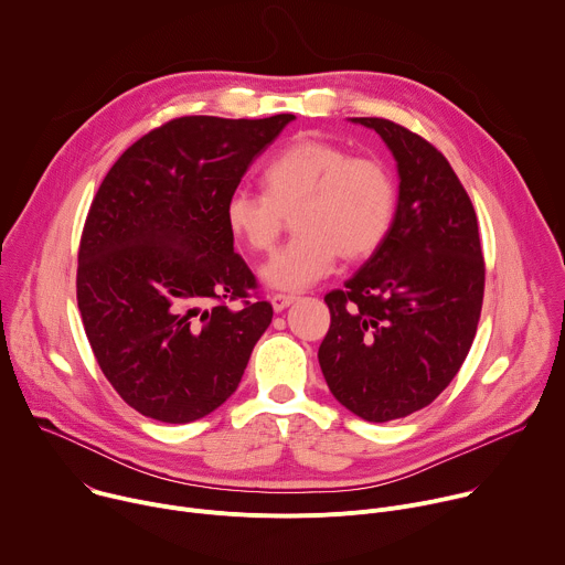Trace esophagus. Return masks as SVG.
Masks as SVG:
<instances>
[{
	"label": "esophagus",
	"instance_id": "esophagus-1",
	"mask_svg": "<svg viewBox=\"0 0 565 565\" xmlns=\"http://www.w3.org/2000/svg\"><path fill=\"white\" fill-rule=\"evenodd\" d=\"M297 301V297L295 295H281V292H277V295H273L270 297V303H273V308H275V312H281V310H286L290 303H295Z\"/></svg>",
	"mask_w": 565,
	"mask_h": 565
}]
</instances>
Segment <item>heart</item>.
Returning a JSON list of instances; mask_svg holds the SVG:
<instances>
[{"label":"heart","instance_id":"1","mask_svg":"<svg viewBox=\"0 0 565 565\" xmlns=\"http://www.w3.org/2000/svg\"><path fill=\"white\" fill-rule=\"evenodd\" d=\"M264 194L234 192L225 203L230 232L250 250L266 253L295 214L299 236L259 268L266 286L299 292L329 277L340 257L364 259L386 238L397 190L391 170L375 156L319 138L281 149L264 174Z\"/></svg>","mask_w":565,"mask_h":565}]
</instances>
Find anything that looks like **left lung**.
Returning a JSON list of instances; mask_svg holds the SVG:
<instances>
[{
    "label": "left lung",
    "mask_w": 565,
    "mask_h": 565,
    "mask_svg": "<svg viewBox=\"0 0 565 565\" xmlns=\"http://www.w3.org/2000/svg\"><path fill=\"white\" fill-rule=\"evenodd\" d=\"M349 120L393 153L397 205L382 246L344 290L324 297L331 329L317 358L342 407L388 423L431 405L462 366L486 264L473 205L447 158L391 120Z\"/></svg>",
    "instance_id": "obj_1"
}]
</instances>
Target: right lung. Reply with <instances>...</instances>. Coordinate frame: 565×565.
I'll use <instances>...</instances> for the list:
<instances>
[{"instance_id":"add662e5","label":"right lung","mask_w":565,"mask_h":565,"mask_svg":"<svg viewBox=\"0 0 565 565\" xmlns=\"http://www.w3.org/2000/svg\"><path fill=\"white\" fill-rule=\"evenodd\" d=\"M292 114L185 116L136 140L105 177L77 253V308L94 355L138 414L185 425L236 391L273 321L248 297L225 203Z\"/></svg>"}]
</instances>
